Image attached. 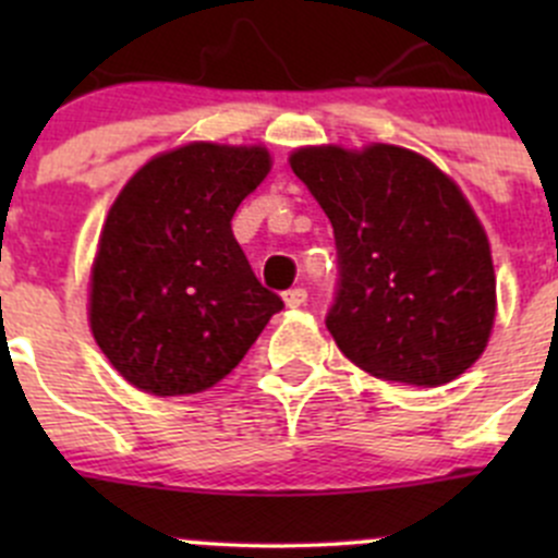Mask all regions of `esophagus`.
Returning <instances> with one entry per match:
<instances>
[{"label":"esophagus","instance_id":"34e87169","mask_svg":"<svg viewBox=\"0 0 558 558\" xmlns=\"http://www.w3.org/2000/svg\"><path fill=\"white\" fill-rule=\"evenodd\" d=\"M283 302L289 307H302L307 302V291L305 289H289L283 291Z\"/></svg>","mask_w":558,"mask_h":558}]
</instances>
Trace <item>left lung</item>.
<instances>
[{"mask_svg":"<svg viewBox=\"0 0 558 558\" xmlns=\"http://www.w3.org/2000/svg\"><path fill=\"white\" fill-rule=\"evenodd\" d=\"M291 170L329 216L326 329L356 367L442 386L475 364L497 311L486 232L448 174L397 145L300 148Z\"/></svg>","mask_w":558,"mask_h":558,"instance_id":"left-lung-1","label":"left lung"}]
</instances>
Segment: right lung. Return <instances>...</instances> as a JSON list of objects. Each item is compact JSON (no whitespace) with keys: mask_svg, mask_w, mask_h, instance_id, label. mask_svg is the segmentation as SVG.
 <instances>
[{"mask_svg":"<svg viewBox=\"0 0 558 558\" xmlns=\"http://www.w3.org/2000/svg\"><path fill=\"white\" fill-rule=\"evenodd\" d=\"M264 148L191 143L150 159L118 194L92 267V331L112 367L156 397L227 378L283 300L234 240Z\"/></svg>","mask_w":558,"mask_h":558,"instance_id":"add662e5","label":"right lung"}]
</instances>
